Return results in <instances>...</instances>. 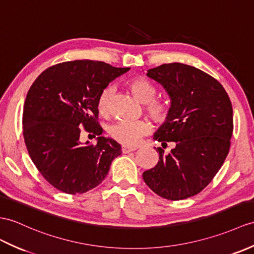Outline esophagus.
<instances>
[{
  "label": "esophagus",
  "mask_w": 254,
  "mask_h": 254,
  "mask_svg": "<svg viewBox=\"0 0 254 254\" xmlns=\"http://www.w3.org/2000/svg\"><path fill=\"white\" fill-rule=\"evenodd\" d=\"M134 150H136V147H128V146H126V145L122 146L123 154H127V152H131V151H134Z\"/></svg>",
  "instance_id": "34e87169"
}]
</instances>
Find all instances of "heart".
<instances>
[{
  "label": "heart",
  "mask_w": 254,
  "mask_h": 254,
  "mask_svg": "<svg viewBox=\"0 0 254 254\" xmlns=\"http://www.w3.org/2000/svg\"><path fill=\"white\" fill-rule=\"evenodd\" d=\"M129 91L140 103L145 104L147 114L156 123H163L168 120L171 113L170 103L166 99H155L157 87L145 78H134L127 84ZM114 90L111 86L104 87L97 96L96 107L100 116H107L110 109L111 97ZM150 126L144 120L120 121L110 127V136L125 145H136L140 138L148 134Z\"/></svg>",
  "instance_id": "1"
}]
</instances>
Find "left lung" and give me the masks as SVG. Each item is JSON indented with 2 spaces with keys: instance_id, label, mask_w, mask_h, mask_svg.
I'll return each mask as SVG.
<instances>
[{
  "instance_id": "8db88e82",
  "label": "left lung",
  "mask_w": 254,
  "mask_h": 254,
  "mask_svg": "<svg viewBox=\"0 0 254 254\" xmlns=\"http://www.w3.org/2000/svg\"><path fill=\"white\" fill-rule=\"evenodd\" d=\"M146 75L162 85L171 99V113L154 139L174 148L143 173L152 191L168 200L194 196L213 180L228 155L233 134V107L219 81L185 64H163Z\"/></svg>"
}]
</instances>
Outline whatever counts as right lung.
<instances>
[{
    "instance_id": "1",
    "label": "right lung",
    "mask_w": 254,
    "mask_h": 254,
    "mask_svg": "<svg viewBox=\"0 0 254 254\" xmlns=\"http://www.w3.org/2000/svg\"><path fill=\"white\" fill-rule=\"evenodd\" d=\"M129 68L95 61L57 64L41 73L28 91L22 113L23 138L34 166L58 190L83 193L102 183L121 146L100 136L96 100L104 87ZM85 128L98 143L83 145Z\"/></svg>"
}]
</instances>
